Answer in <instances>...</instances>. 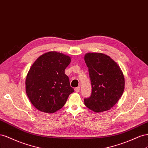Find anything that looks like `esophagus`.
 <instances>
[{"label":"esophagus","instance_id":"1","mask_svg":"<svg viewBox=\"0 0 148 148\" xmlns=\"http://www.w3.org/2000/svg\"><path fill=\"white\" fill-rule=\"evenodd\" d=\"M74 90H75V92H79V90H80V87H76V88H75Z\"/></svg>","mask_w":148,"mask_h":148}]
</instances>
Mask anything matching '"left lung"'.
<instances>
[{
    "instance_id": "8db88e82",
    "label": "left lung",
    "mask_w": 148,
    "mask_h": 148,
    "mask_svg": "<svg viewBox=\"0 0 148 148\" xmlns=\"http://www.w3.org/2000/svg\"><path fill=\"white\" fill-rule=\"evenodd\" d=\"M84 60L92 85L91 95L84 99V104L96 113L109 110L123 93V72L113 59L103 53H86Z\"/></svg>"
}]
</instances>
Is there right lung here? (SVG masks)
Segmentation results:
<instances>
[{"instance_id": "add662e5", "label": "right lung", "mask_w": 148, "mask_h": 148, "mask_svg": "<svg viewBox=\"0 0 148 148\" xmlns=\"http://www.w3.org/2000/svg\"><path fill=\"white\" fill-rule=\"evenodd\" d=\"M71 57L56 51L42 54L31 66L25 81L28 97L38 110L53 113L61 109L74 90L64 73Z\"/></svg>"}]
</instances>
